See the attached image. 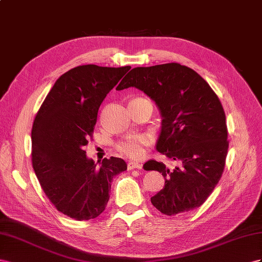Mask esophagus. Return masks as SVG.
I'll return each mask as SVG.
<instances>
[{"instance_id":"obj_1","label":"esophagus","mask_w":262,"mask_h":262,"mask_svg":"<svg viewBox=\"0 0 262 262\" xmlns=\"http://www.w3.org/2000/svg\"><path fill=\"white\" fill-rule=\"evenodd\" d=\"M127 169L134 170V169H141V164L138 162H128L127 163Z\"/></svg>"}]
</instances>
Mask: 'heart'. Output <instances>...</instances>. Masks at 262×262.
Wrapping results in <instances>:
<instances>
[{"label":"heart","instance_id":"1","mask_svg":"<svg viewBox=\"0 0 262 262\" xmlns=\"http://www.w3.org/2000/svg\"><path fill=\"white\" fill-rule=\"evenodd\" d=\"M150 140L144 135H129L117 141L116 150L127 158L136 160L140 159L146 152V148Z\"/></svg>","mask_w":262,"mask_h":262}]
</instances>
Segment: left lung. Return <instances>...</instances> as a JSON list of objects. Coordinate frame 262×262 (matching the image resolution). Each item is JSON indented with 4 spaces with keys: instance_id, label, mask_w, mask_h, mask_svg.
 <instances>
[{
    "instance_id": "1",
    "label": "left lung",
    "mask_w": 262,
    "mask_h": 262,
    "mask_svg": "<svg viewBox=\"0 0 262 262\" xmlns=\"http://www.w3.org/2000/svg\"><path fill=\"white\" fill-rule=\"evenodd\" d=\"M135 86L158 105L162 116L157 150L176 161L149 160L145 170L162 173L163 189L150 200L164 215L200 207L221 180L228 150L226 116L210 84L189 67L171 62L132 69L116 90Z\"/></svg>"
}]
</instances>
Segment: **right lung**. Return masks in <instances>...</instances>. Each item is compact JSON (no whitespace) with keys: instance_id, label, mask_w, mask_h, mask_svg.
Returning <instances> with one entry per match:
<instances>
[{"instance_id":"right-lung-1","label":"right lung","mask_w":262,"mask_h":262,"mask_svg":"<svg viewBox=\"0 0 262 262\" xmlns=\"http://www.w3.org/2000/svg\"><path fill=\"white\" fill-rule=\"evenodd\" d=\"M129 66H79L63 73L43 100L32 128V163L45 194L59 212L76 221L105 210L113 178L127 169L121 158L88 159L99 107Z\"/></svg>"}]
</instances>
